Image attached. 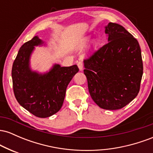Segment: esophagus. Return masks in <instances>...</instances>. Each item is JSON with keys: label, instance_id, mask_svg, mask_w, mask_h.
<instances>
[{"label": "esophagus", "instance_id": "obj_1", "mask_svg": "<svg viewBox=\"0 0 153 153\" xmlns=\"http://www.w3.org/2000/svg\"><path fill=\"white\" fill-rule=\"evenodd\" d=\"M78 66L79 70H80V71H82V68H83V64H82V62H81V61H80V62H78Z\"/></svg>", "mask_w": 153, "mask_h": 153}]
</instances>
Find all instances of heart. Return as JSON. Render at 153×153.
I'll return each instance as SVG.
<instances>
[{"label":"heart","mask_w":153,"mask_h":153,"mask_svg":"<svg viewBox=\"0 0 153 153\" xmlns=\"http://www.w3.org/2000/svg\"><path fill=\"white\" fill-rule=\"evenodd\" d=\"M89 40H90V38H89V37H87L86 39H84V41H83V43H82V45H85V44H86L88 42H89Z\"/></svg>","instance_id":"heart-1"}]
</instances>
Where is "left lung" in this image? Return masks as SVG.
<instances>
[{"instance_id": "left-lung-1", "label": "left lung", "mask_w": 153, "mask_h": 153, "mask_svg": "<svg viewBox=\"0 0 153 153\" xmlns=\"http://www.w3.org/2000/svg\"><path fill=\"white\" fill-rule=\"evenodd\" d=\"M108 42L83 60L94 102L107 110L122 108L137 96L143 74L137 40L115 23L106 26Z\"/></svg>"}]
</instances>
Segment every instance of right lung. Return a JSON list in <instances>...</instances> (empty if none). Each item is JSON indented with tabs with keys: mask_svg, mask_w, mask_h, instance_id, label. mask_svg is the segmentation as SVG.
Segmentation results:
<instances>
[{
	"mask_svg": "<svg viewBox=\"0 0 153 153\" xmlns=\"http://www.w3.org/2000/svg\"><path fill=\"white\" fill-rule=\"evenodd\" d=\"M42 43L36 36L21 47L11 75L13 93L19 104L36 117L46 118L60 109L67 87L79 69L76 65L70 67L54 65L45 74L31 71L30 55L34 46Z\"/></svg>",
	"mask_w": 153,
	"mask_h": 153,
	"instance_id": "obj_1",
	"label": "right lung"
}]
</instances>
